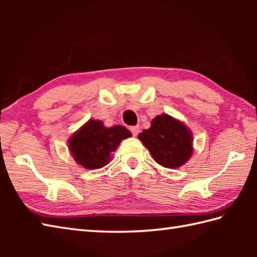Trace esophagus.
I'll return each mask as SVG.
<instances>
[{"instance_id": "34e87169", "label": "esophagus", "mask_w": 257, "mask_h": 257, "mask_svg": "<svg viewBox=\"0 0 257 257\" xmlns=\"http://www.w3.org/2000/svg\"><path fill=\"white\" fill-rule=\"evenodd\" d=\"M130 132H132L133 136H138V134L140 133L139 125H132V127H130Z\"/></svg>"}]
</instances>
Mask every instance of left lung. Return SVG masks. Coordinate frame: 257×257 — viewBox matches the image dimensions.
<instances>
[{
    "mask_svg": "<svg viewBox=\"0 0 257 257\" xmlns=\"http://www.w3.org/2000/svg\"><path fill=\"white\" fill-rule=\"evenodd\" d=\"M138 138L159 165L179 168L192 154V136L185 125L168 114L157 116Z\"/></svg>",
    "mask_w": 257,
    "mask_h": 257,
    "instance_id": "8db88e82",
    "label": "left lung"
}]
</instances>
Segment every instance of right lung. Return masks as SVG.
Returning <instances> with one entry per match:
<instances>
[{"label": "right lung", "instance_id": "right-lung-1", "mask_svg": "<svg viewBox=\"0 0 257 257\" xmlns=\"http://www.w3.org/2000/svg\"><path fill=\"white\" fill-rule=\"evenodd\" d=\"M130 136L132 133L122 125L106 128L99 120H89L69 139V149L80 166L99 169L108 165L120 141Z\"/></svg>", "mask_w": 257, "mask_h": 257}]
</instances>
